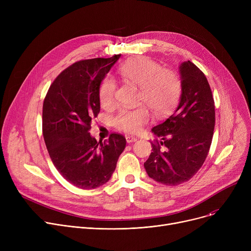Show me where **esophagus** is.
<instances>
[{
	"mask_svg": "<svg viewBox=\"0 0 251 251\" xmlns=\"http://www.w3.org/2000/svg\"><path fill=\"white\" fill-rule=\"evenodd\" d=\"M136 140H137V138H136V137H134V136H126V141H127L128 143L135 142Z\"/></svg>",
	"mask_w": 251,
	"mask_h": 251,
	"instance_id": "1",
	"label": "esophagus"
}]
</instances>
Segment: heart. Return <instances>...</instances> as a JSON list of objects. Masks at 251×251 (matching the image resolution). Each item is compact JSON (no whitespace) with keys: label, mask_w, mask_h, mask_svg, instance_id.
Instances as JSON below:
<instances>
[{"label":"heart","mask_w":251,"mask_h":251,"mask_svg":"<svg viewBox=\"0 0 251 251\" xmlns=\"http://www.w3.org/2000/svg\"><path fill=\"white\" fill-rule=\"evenodd\" d=\"M124 80L139 87L138 101L146 103L157 116L168 113L177 103L181 82L178 75L149 58H136L126 62L119 68ZM116 85L110 78H105L100 88V100L103 107L114 101ZM150 120L147 107L121 109L114 119L117 129L127 133H135Z\"/></svg>","instance_id":"obj_1"}]
</instances>
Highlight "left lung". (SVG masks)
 <instances>
[{
    "label": "left lung",
    "mask_w": 251,
    "mask_h": 251,
    "mask_svg": "<svg viewBox=\"0 0 251 251\" xmlns=\"http://www.w3.org/2000/svg\"><path fill=\"white\" fill-rule=\"evenodd\" d=\"M181 97L178 107L151 131L161 140L144 168L154 181L175 186L191 179L207 156L215 129V101L205 75L192 62L179 66Z\"/></svg>",
    "instance_id": "8db88e82"
}]
</instances>
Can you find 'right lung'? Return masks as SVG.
<instances>
[{"instance_id":"add662e5","label":"right lung","mask_w":251,"mask_h":251,"mask_svg":"<svg viewBox=\"0 0 251 251\" xmlns=\"http://www.w3.org/2000/svg\"><path fill=\"white\" fill-rule=\"evenodd\" d=\"M120 57L74 63L55 79L44 100L43 134L50 160L78 188L95 189L107 183L126 147L121 134L112 133L101 142L88 132L100 110V83Z\"/></svg>"}]
</instances>
